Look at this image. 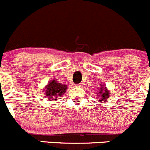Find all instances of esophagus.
<instances>
[{
    "label": "esophagus",
    "mask_w": 150,
    "mask_h": 150,
    "mask_svg": "<svg viewBox=\"0 0 150 150\" xmlns=\"http://www.w3.org/2000/svg\"><path fill=\"white\" fill-rule=\"evenodd\" d=\"M76 87H82V83H78V84H75Z\"/></svg>",
    "instance_id": "esophagus-1"
}]
</instances>
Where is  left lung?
<instances>
[{"label":"left lung","instance_id":"8db88e82","mask_svg":"<svg viewBox=\"0 0 150 150\" xmlns=\"http://www.w3.org/2000/svg\"><path fill=\"white\" fill-rule=\"evenodd\" d=\"M98 88V86H97ZM99 92L98 94L99 95V100L100 101H103V100H107V99L110 98V90L107 89V88L106 86H104L103 85H100V88H99Z\"/></svg>","mask_w":150,"mask_h":150}]
</instances>
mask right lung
<instances>
[{
    "label": "right lung",
    "instance_id": "right-lung-1",
    "mask_svg": "<svg viewBox=\"0 0 150 150\" xmlns=\"http://www.w3.org/2000/svg\"><path fill=\"white\" fill-rule=\"evenodd\" d=\"M67 89V86L63 83H58L57 81H50L48 84L43 89L45 91V97L49 100L53 101L57 100L58 97H62Z\"/></svg>",
    "mask_w": 150,
    "mask_h": 150
}]
</instances>
